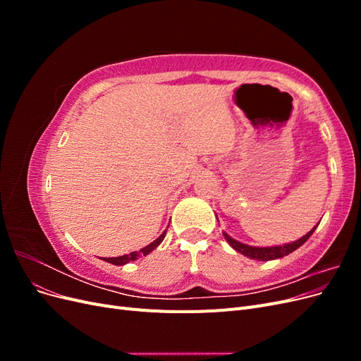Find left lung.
I'll use <instances>...</instances> for the list:
<instances>
[{
    "instance_id": "obj_1",
    "label": "left lung",
    "mask_w": 361,
    "mask_h": 361,
    "mask_svg": "<svg viewBox=\"0 0 361 361\" xmlns=\"http://www.w3.org/2000/svg\"><path fill=\"white\" fill-rule=\"evenodd\" d=\"M316 227H318V226H316ZM316 227H313L312 231L305 236L300 238L298 241L290 243V244H285V245H277V247H250V245H245V244L235 241L233 238H231L226 233H224V238H226V241L238 251V253H243L244 256H247L250 259H256V260H272V259L288 256L289 253H292V251H295L298 247H301L312 236V233L314 232Z\"/></svg>"
}]
</instances>
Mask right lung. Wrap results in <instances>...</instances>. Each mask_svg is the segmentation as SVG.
Wrapping results in <instances>:
<instances>
[{"label":"right lung","mask_w":361,"mask_h":361,"mask_svg":"<svg viewBox=\"0 0 361 361\" xmlns=\"http://www.w3.org/2000/svg\"><path fill=\"white\" fill-rule=\"evenodd\" d=\"M166 238V232H164L158 239H155L154 243L152 244H149L147 247H145V248H141L140 251H133V253H129V255H123V256H118V257H105L104 260H106V262H110V264H113V265H125V264H128V262H130V260H137L138 257H141V256H146V255H149L152 250H155L161 243H162V239Z\"/></svg>","instance_id":"add662e5"}]
</instances>
